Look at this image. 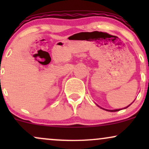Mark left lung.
Instances as JSON below:
<instances>
[{
  "instance_id": "obj_1",
  "label": "left lung",
  "mask_w": 149,
  "mask_h": 149,
  "mask_svg": "<svg viewBox=\"0 0 149 149\" xmlns=\"http://www.w3.org/2000/svg\"><path fill=\"white\" fill-rule=\"evenodd\" d=\"M130 104L129 106H127V107H126V108H127L128 107H130ZM126 108H124V109H126ZM102 109H103V108H102ZM104 110L108 111H111V112H116V111H118L121 110V109H115V110H108V109H104Z\"/></svg>"
}]
</instances>
